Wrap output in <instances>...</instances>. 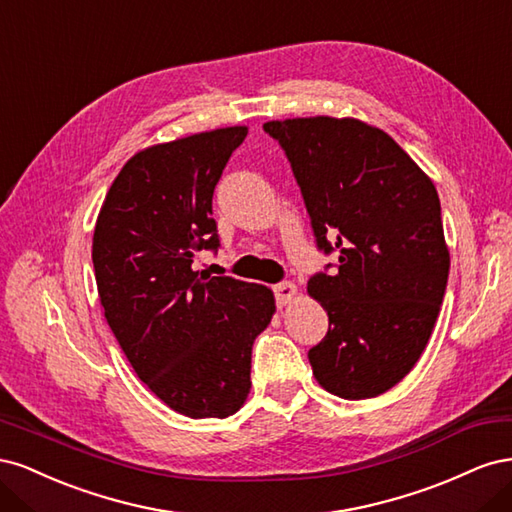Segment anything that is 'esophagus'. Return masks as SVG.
<instances>
[{"instance_id": "esophagus-1", "label": "esophagus", "mask_w": 512, "mask_h": 512, "mask_svg": "<svg viewBox=\"0 0 512 512\" xmlns=\"http://www.w3.org/2000/svg\"><path fill=\"white\" fill-rule=\"evenodd\" d=\"M294 297H297V286H294L292 282H282L275 286V301L280 307L288 305Z\"/></svg>"}]
</instances>
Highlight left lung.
Wrapping results in <instances>:
<instances>
[{
	"instance_id": "1",
	"label": "left lung",
	"mask_w": 512,
	"mask_h": 512,
	"mask_svg": "<svg viewBox=\"0 0 512 512\" xmlns=\"http://www.w3.org/2000/svg\"><path fill=\"white\" fill-rule=\"evenodd\" d=\"M262 128L286 151L318 250L339 254L337 273L307 282L329 314L327 335L307 352L314 376L342 399L378 397L410 374L440 314L451 256L436 185L361 119Z\"/></svg>"
}]
</instances>
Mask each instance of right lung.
Listing matches in <instances>:
<instances>
[{
    "mask_svg": "<svg viewBox=\"0 0 512 512\" xmlns=\"http://www.w3.org/2000/svg\"><path fill=\"white\" fill-rule=\"evenodd\" d=\"M245 136L232 126L138 151L94 230L108 327L136 376L190 418H226L245 404L254 339L275 314L267 286L192 269L200 250L220 245L213 190Z\"/></svg>",
    "mask_w": 512,
    "mask_h": 512,
    "instance_id": "add662e5",
    "label": "right lung"
}]
</instances>
